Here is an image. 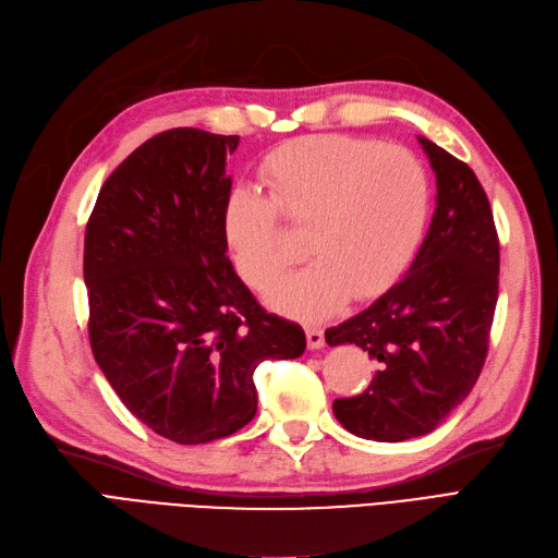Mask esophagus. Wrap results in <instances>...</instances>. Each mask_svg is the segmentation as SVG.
I'll use <instances>...</instances> for the list:
<instances>
[{
  "mask_svg": "<svg viewBox=\"0 0 558 558\" xmlns=\"http://www.w3.org/2000/svg\"><path fill=\"white\" fill-rule=\"evenodd\" d=\"M304 332H306V345H310L312 351H316V349H323V343H325V335H323V330L318 328V325H306Z\"/></svg>",
  "mask_w": 558,
  "mask_h": 558,
  "instance_id": "34e87169",
  "label": "esophagus"
}]
</instances>
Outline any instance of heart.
Here are the masks:
<instances>
[{
	"instance_id": "1",
	"label": "heart",
	"mask_w": 558,
	"mask_h": 558,
	"mask_svg": "<svg viewBox=\"0 0 558 558\" xmlns=\"http://www.w3.org/2000/svg\"><path fill=\"white\" fill-rule=\"evenodd\" d=\"M260 180L267 196L248 186L228 196L223 233L240 277L263 288L298 254L281 219L306 230L314 258L265 291L267 302L288 314L318 318L349 295L380 293L425 233L429 178L403 147L341 133L306 136L272 149Z\"/></svg>"
}]
</instances>
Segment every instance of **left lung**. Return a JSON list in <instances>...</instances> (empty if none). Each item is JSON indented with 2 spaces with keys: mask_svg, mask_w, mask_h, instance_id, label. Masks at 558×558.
<instances>
[{
  "mask_svg": "<svg viewBox=\"0 0 558 558\" xmlns=\"http://www.w3.org/2000/svg\"><path fill=\"white\" fill-rule=\"evenodd\" d=\"M436 172V209L409 272L367 310L325 330L378 364L369 388L335 399L351 434L380 444L425 436L483 372L498 300V235L483 184L450 151L417 136Z\"/></svg>",
  "mask_w": 558,
  "mask_h": 558,
  "instance_id": "8db88e82",
  "label": "left lung"
}]
</instances>
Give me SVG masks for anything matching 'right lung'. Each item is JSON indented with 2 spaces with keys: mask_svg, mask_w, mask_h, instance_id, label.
<instances>
[{
  "mask_svg": "<svg viewBox=\"0 0 558 558\" xmlns=\"http://www.w3.org/2000/svg\"><path fill=\"white\" fill-rule=\"evenodd\" d=\"M238 145L201 129L149 138L104 182L85 230L94 360L143 425L182 446L252 422L258 364L306 345L226 258V155Z\"/></svg>",
  "mask_w": 558,
  "mask_h": 558,
  "instance_id": "right-lung-1",
  "label": "right lung"
}]
</instances>
